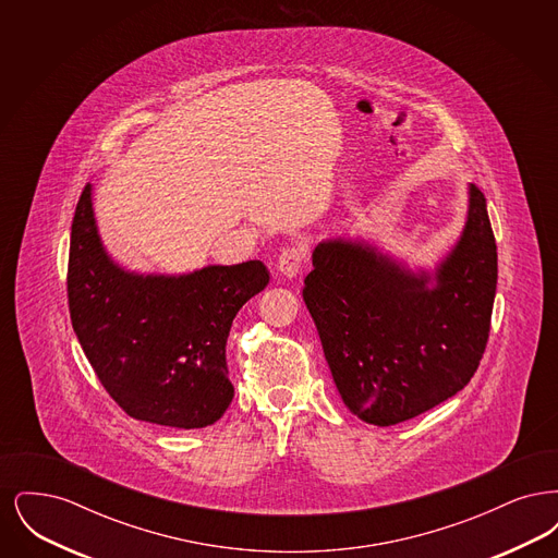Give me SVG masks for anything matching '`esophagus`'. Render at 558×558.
I'll use <instances>...</instances> for the list:
<instances>
[{"label": "esophagus", "instance_id": "1", "mask_svg": "<svg viewBox=\"0 0 558 558\" xmlns=\"http://www.w3.org/2000/svg\"><path fill=\"white\" fill-rule=\"evenodd\" d=\"M307 248L303 246V244H292V246H287V248H282V253H280V257H278V269L284 274V276H296L299 271H301V267L303 264L307 262Z\"/></svg>", "mask_w": 558, "mask_h": 558}]
</instances>
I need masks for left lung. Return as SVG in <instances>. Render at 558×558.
<instances>
[{
    "label": "left lung",
    "mask_w": 558,
    "mask_h": 558,
    "mask_svg": "<svg viewBox=\"0 0 558 558\" xmlns=\"http://www.w3.org/2000/svg\"><path fill=\"white\" fill-rule=\"evenodd\" d=\"M469 219L450 257L414 276L364 242L316 246L303 301L351 414L410 421L469 385L489 339L498 253L485 196L471 184Z\"/></svg>",
    "instance_id": "left-lung-1"
}]
</instances>
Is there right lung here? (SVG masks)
Returning a JSON list of instances; mask_svg holds the SVG:
<instances>
[{
	"instance_id": "add662e5",
	"label": "right lung",
	"mask_w": 558,
	"mask_h": 558,
	"mask_svg": "<svg viewBox=\"0 0 558 558\" xmlns=\"http://www.w3.org/2000/svg\"><path fill=\"white\" fill-rule=\"evenodd\" d=\"M262 262L187 276H137L108 259L92 186L71 228L66 292L73 330L98 380L135 421L203 428L234 398L226 341L240 307L264 291Z\"/></svg>"
}]
</instances>
